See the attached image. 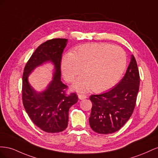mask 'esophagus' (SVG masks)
I'll use <instances>...</instances> for the list:
<instances>
[{
    "label": "esophagus",
    "instance_id": "esophagus-1",
    "mask_svg": "<svg viewBox=\"0 0 158 158\" xmlns=\"http://www.w3.org/2000/svg\"><path fill=\"white\" fill-rule=\"evenodd\" d=\"M85 98H87V96L84 94H78V99L80 100H82Z\"/></svg>",
    "mask_w": 158,
    "mask_h": 158
}]
</instances>
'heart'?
<instances>
[{"mask_svg": "<svg viewBox=\"0 0 158 158\" xmlns=\"http://www.w3.org/2000/svg\"><path fill=\"white\" fill-rule=\"evenodd\" d=\"M127 66L125 51L117 45L90 44L80 46L63 57L60 69L64 80L73 82L82 69V76L77 80L74 89L85 92H106L120 80Z\"/></svg>", "mask_w": 158, "mask_h": 158, "instance_id": "obj_1", "label": "heart"}]
</instances>
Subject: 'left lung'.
Instances as JSON below:
<instances>
[{
  "instance_id": "obj_1",
  "label": "left lung",
  "mask_w": 158,
  "mask_h": 158,
  "mask_svg": "<svg viewBox=\"0 0 158 158\" xmlns=\"http://www.w3.org/2000/svg\"><path fill=\"white\" fill-rule=\"evenodd\" d=\"M139 85V71L135 56L131 55V63L121 82L106 93L89 97L92 107L89 123L92 130L107 135L123 127L135 109Z\"/></svg>"
}]
</instances>
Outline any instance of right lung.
Here are the masks:
<instances>
[{
    "label": "right lung",
    "instance_id": "1",
    "mask_svg": "<svg viewBox=\"0 0 158 158\" xmlns=\"http://www.w3.org/2000/svg\"><path fill=\"white\" fill-rule=\"evenodd\" d=\"M66 39H52L40 45L32 54L23 70L22 101L26 111L35 125L49 133L63 131L68 126L69 111L78 102L75 93L66 94L67 85L60 79L62 54ZM46 61L55 66L53 80L47 89L37 93L28 82V76L37 66Z\"/></svg>",
    "mask_w": 158,
    "mask_h": 158
}]
</instances>
